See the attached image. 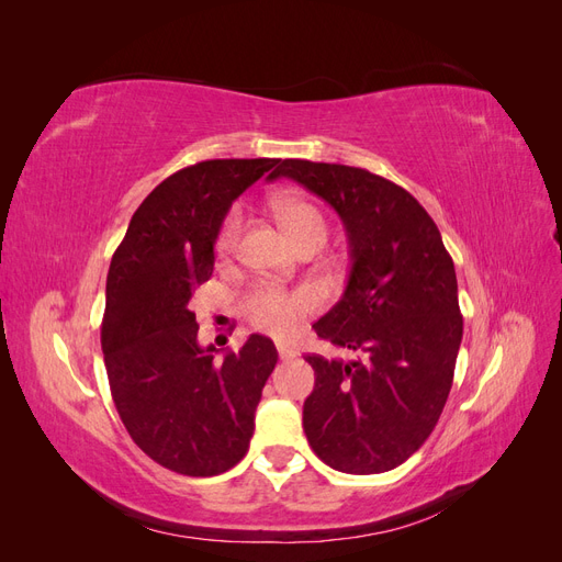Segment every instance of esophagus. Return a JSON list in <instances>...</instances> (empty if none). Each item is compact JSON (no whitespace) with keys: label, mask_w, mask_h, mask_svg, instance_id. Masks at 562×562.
Wrapping results in <instances>:
<instances>
[{"label":"esophagus","mask_w":562,"mask_h":562,"mask_svg":"<svg viewBox=\"0 0 562 562\" xmlns=\"http://www.w3.org/2000/svg\"><path fill=\"white\" fill-rule=\"evenodd\" d=\"M277 349H279V356L283 361H288V359H295V347L291 345V342H277Z\"/></svg>","instance_id":"1"}]
</instances>
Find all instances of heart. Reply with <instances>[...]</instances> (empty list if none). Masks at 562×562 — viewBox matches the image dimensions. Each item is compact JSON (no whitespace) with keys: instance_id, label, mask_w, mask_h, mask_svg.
<instances>
[{"instance_id":"b5f03b06","label":"heart","mask_w":562,"mask_h":562,"mask_svg":"<svg viewBox=\"0 0 562 562\" xmlns=\"http://www.w3.org/2000/svg\"><path fill=\"white\" fill-rule=\"evenodd\" d=\"M274 213L288 236L297 244L314 232H326V220L312 203L302 199L281 196L274 201ZM241 232V211L232 209L215 234V248L220 255L229 252L236 246ZM318 297L312 288H295L285 291L279 285H255L244 300V312L255 328L271 335L293 333L300 321L316 310Z\"/></svg>"}]
</instances>
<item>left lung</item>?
Masks as SVG:
<instances>
[{
  "instance_id": "left-lung-1",
  "label": "left lung",
  "mask_w": 562,
  "mask_h": 562,
  "mask_svg": "<svg viewBox=\"0 0 562 562\" xmlns=\"http://www.w3.org/2000/svg\"><path fill=\"white\" fill-rule=\"evenodd\" d=\"M281 176L330 203L351 248L345 295L314 330L356 361L304 359L316 375L304 434L337 471H391L424 446L450 394L464 330L452 258L431 215L396 182L304 159H283L269 178Z\"/></svg>"
}]
</instances>
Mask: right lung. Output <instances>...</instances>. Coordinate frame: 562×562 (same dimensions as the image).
<instances>
[{
    "instance_id": "1",
    "label": "right lung",
    "mask_w": 562,
    "mask_h": 562,
    "mask_svg": "<svg viewBox=\"0 0 562 562\" xmlns=\"http://www.w3.org/2000/svg\"><path fill=\"white\" fill-rule=\"evenodd\" d=\"M281 159H209L168 176L133 213L112 255L100 342L112 401L133 443L182 475L239 464L277 347L250 335L215 361L190 310L213 274V244L232 201Z\"/></svg>"
}]
</instances>
